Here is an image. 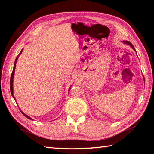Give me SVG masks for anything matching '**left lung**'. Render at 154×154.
<instances>
[{
	"instance_id": "8db88e82",
	"label": "left lung",
	"mask_w": 154,
	"mask_h": 154,
	"mask_svg": "<svg viewBox=\"0 0 154 154\" xmlns=\"http://www.w3.org/2000/svg\"><path fill=\"white\" fill-rule=\"evenodd\" d=\"M122 42L124 44H126V45H130V47H131L134 50H135V49H134V46H133V45L130 43V42H128V41H122ZM136 51V50H135Z\"/></svg>"
}]
</instances>
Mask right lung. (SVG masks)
I'll return each mask as SVG.
<instances>
[{
  "label": "right lung",
  "mask_w": 154,
  "mask_h": 154,
  "mask_svg": "<svg viewBox=\"0 0 154 154\" xmlns=\"http://www.w3.org/2000/svg\"><path fill=\"white\" fill-rule=\"evenodd\" d=\"M22 50H23V49H22V50L20 51V54H18V56L16 57V58L15 61H14V67H13L12 73L11 77V94H12V97L14 98V99L15 100H16V99H15V97H14V93H13V79H14V72H15V69H16V62H17V60H18V57H19V56H20V54H22ZM71 86L69 87V91H70V89H71ZM69 92H68V93H69ZM20 110V111H21V112H22L23 114H24V115L26 117H27L28 119H29L30 120H33L32 119H31V118H30V116H28V115H26V114H24V112H23L21 110Z\"/></svg>",
  "instance_id": "obj_1"
}]
</instances>
